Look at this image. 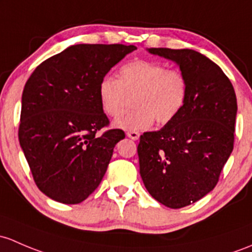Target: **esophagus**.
Listing matches in <instances>:
<instances>
[{
  "label": "esophagus",
  "mask_w": 252,
  "mask_h": 252,
  "mask_svg": "<svg viewBox=\"0 0 252 252\" xmlns=\"http://www.w3.org/2000/svg\"><path fill=\"white\" fill-rule=\"evenodd\" d=\"M126 136H128L129 139L135 140V141H136V140H139L140 134L137 133V131H128V133H126Z\"/></svg>",
  "instance_id": "esophagus-1"
}]
</instances>
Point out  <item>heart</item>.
Masks as SVG:
<instances>
[{
  "label": "heart",
  "mask_w": 252,
  "mask_h": 252,
  "mask_svg": "<svg viewBox=\"0 0 252 252\" xmlns=\"http://www.w3.org/2000/svg\"><path fill=\"white\" fill-rule=\"evenodd\" d=\"M135 92L131 97L134 108L126 111L113 121V126L126 131H140L155 123L174 121L186 104L189 82L175 68L148 60H134L123 65L118 79L105 76L97 86V99L101 110L116 117L122 110L124 93Z\"/></svg>",
  "instance_id": "1"
}]
</instances>
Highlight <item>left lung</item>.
I'll list each match as a JSON object with an SVG mask.
<instances>
[{"mask_svg": "<svg viewBox=\"0 0 252 252\" xmlns=\"http://www.w3.org/2000/svg\"><path fill=\"white\" fill-rule=\"evenodd\" d=\"M189 82L186 104L160 130L140 136V175L157 202L180 209L214 189L234 142L237 97L219 65L192 49L148 48Z\"/></svg>", "mask_w": 252, "mask_h": 252, "instance_id": "8db88e82", "label": "left lung"}]
</instances>
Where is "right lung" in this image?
Here are the masks:
<instances>
[{"mask_svg": "<svg viewBox=\"0 0 252 252\" xmlns=\"http://www.w3.org/2000/svg\"><path fill=\"white\" fill-rule=\"evenodd\" d=\"M135 46L75 44L36 67L24 87L20 147L37 187L63 204H78L101 182L121 129L108 124L97 86Z\"/></svg>", "mask_w": 252, "mask_h": 252, "instance_id": "add662e5", "label": "right lung"}]
</instances>
